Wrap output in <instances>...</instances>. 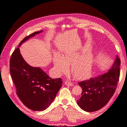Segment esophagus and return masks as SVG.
Here are the masks:
<instances>
[{
    "mask_svg": "<svg viewBox=\"0 0 127 127\" xmlns=\"http://www.w3.org/2000/svg\"><path fill=\"white\" fill-rule=\"evenodd\" d=\"M65 84L66 86H72V85H73V83H72L71 82L69 81H65Z\"/></svg>",
    "mask_w": 127,
    "mask_h": 127,
    "instance_id": "34e87169",
    "label": "esophagus"
}]
</instances>
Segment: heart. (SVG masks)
Returning a JSON list of instances; mask_svg holds the SVG:
<instances>
[{
    "label": "heart",
    "instance_id": "b5f03b06",
    "mask_svg": "<svg viewBox=\"0 0 127 127\" xmlns=\"http://www.w3.org/2000/svg\"><path fill=\"white\" fill-rule=\"evenodd\" d=\"M88 48H85L79 52L68 51L63 57L57 54L54 58V64L56 72L58 74L66 73L71 64V72L76 79H83L91 74L94 63V57L91 53L82 54L89 52Z\"/></svg>",
    "mask_w": 127,
    "mask_h": 127
}]
</instances>
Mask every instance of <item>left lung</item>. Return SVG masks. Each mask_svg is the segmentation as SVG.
Returning a JSON list of instances; mask_svg holds the SVG:
<instances>
[{
    "instance_id": "8db88e82",
    "label": "left lung",
    "mask_w": 127,
    "mask_h": 127,
    "mask_svg": "<svg viewBox=\"0 0 127 127\" xmlns=\"http://www.w3.org/2000/svg\"><path fill=\"white\" fill-rule=\"evenodd\" d=\"M120 59L117 57L107 73L79 83L82 89L78 105L87 112H93L107 104L114 95L120 75Z\"/></svg>"
}]
</instances>
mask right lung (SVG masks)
Wrapping results in <instances>:
<instances>
[{"label":"right lung","mask_w":127,"mask_h":127,"mask_svg":"<svg viewBox=\"0 0 127 127\" xmlns=\"http://www.w3.org/2000/svg\"><path fill=\"white\" fill-rule=\"evenodd\" d=\"M42 31L27 36L20 45ZM10 72L19 99L33 111L47 109L55 98L63 82L61 78L52 79L40 68L29 65L22 58L18 47L11 56Z\"/></svg>","instance_id":"add662e5"}]
</instances>
